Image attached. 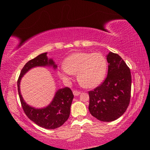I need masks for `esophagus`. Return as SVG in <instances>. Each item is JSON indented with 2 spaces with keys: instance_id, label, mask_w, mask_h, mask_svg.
<instances>
[{
  "instance_id": "obj_1",
  "label": "esophagus",
  "mask_w": 150,
  "mask_h": 150,
  "mask_svg": "<svg viewBox=\"0 0 150 150\" xmlns=\"http://www.w3.org/2000/svg\"><path fill=\"white\" fill-rule=\"evenodd\" d=\"M73 95H74L75 96H78L81 93L80 91H76V90L73 91Z\"/></svg>"
}]
</instances>
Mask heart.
<instances>
[{
    "label": "heart",
    "instance_id": "1",
    "mask_svg": "<svg viewBox=\"0 0 150 150\" xmlns=\"http://www.w3.org/2000/svg\"><path fill=\"white\" fill-rule=\"evenodd\" d=\"M59 75L69 80L77 73V79L85 88H93L102 82L105 78L107 63L100 53L77 52L66 58Z\"/></svg>",
    "mask_w": 150,
    "mask_h": 150
}]
</instances>
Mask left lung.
I'll return each mask as SVG.
<instances>
[{
    "label": "left lung",
    "instance_id": "obj_1",
    "mask_svg": "<svg viewBox=\"0 0 150 150\" xmlns=\"http://www.w3.org/2000/svg\"><path fill=\"white\" fill-rule=\"evenodd\" d=\"M108 75L105 80L88 91L91 115L102 122L116 120L125 112L131 96L132 77L130 68L117 54L106 56Z\"/></svg>",
    "mask_w": 150,
    "mask_h": 150
}]
</instances>
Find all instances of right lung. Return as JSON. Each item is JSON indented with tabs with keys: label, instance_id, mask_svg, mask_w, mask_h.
<instances>
[{
	"label": "right lung",
	"instance_id": "add662e5",
	"mask_svg": "<svg viewBox=\"0 0 150 150\" xmlns=\"http://www.w3.org/2000/svg\"><path fill=\"white\" fill-rule=\"evenodd\" d=\"M46 54L47 53H44L38 55L28 62L24 66L17 81L18 92L22 109L30 120L44 128L55 129L62 126L69 116L71 105L74 97L71 88L65 87L58 90L50 105L46 108L42 109H35L28 105L22 98L20 91L21 78L31 68L46 65H53L54 68L57 67L52 59H47Z\"/></svg>",
	"mask_w": 150,
	"mask_h": 150
}]
</instances>
